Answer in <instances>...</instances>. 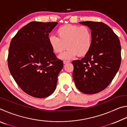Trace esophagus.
Masks as SVG:
<instances>
[{
	"label": "esophagus",
	"mask_w": 127,
	"mask_h": 127,
	"mask_svg": "<svg viewBox=\"0 0 127 127\" xmlns=\"http://www.w3.org/2000/svg\"><path fill=\"white\" fill-rule=\"evenodd\" d=\"M69 61H63V63L64 64H66V63H69Z\"/></svg>",
	"instance_id": "obj_1"
}]
</instances>
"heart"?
<instances>
[{"label":"heart","instance_id":"b5f03b06","mask_svg":"<svg viewBox=\"0 0 127 127\" xmlns=\"http://www.w3.org/2000/svg\"><path fill=\"white\" fill-rule=\"evenodd\" d=\"M57 35L49 37V45L54 53L60 54L62 59L68 60L76 57H84L89 52L92 44L91 30L86 26L65 25L57 30Z\"/></svg>","mask_w":127,"mask_h":127}]
</instances>
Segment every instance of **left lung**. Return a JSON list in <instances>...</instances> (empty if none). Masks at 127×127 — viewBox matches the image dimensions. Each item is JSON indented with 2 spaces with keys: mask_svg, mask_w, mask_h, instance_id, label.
I'll list each match as a JSON object with an SVG mask.
<instances>
[{
  "mask_svg": "<svg viewBox=\"0 0 127 127\" xmlns=\"http://www.w3.org/2000/svg\"><path fill=\"white\" fill-rule=\"evenodd\" d=\"M91 30V49L81 60L72 62L76 87L86 94L102 91L111 83L121 63V46L113 30L101 22L83 21Z\"/></svg>",
  "mask_w": 127,
  "mask_h": 127,
  "instance_id": "8db88e82",
  "label": "left lung"
}]
</instances>
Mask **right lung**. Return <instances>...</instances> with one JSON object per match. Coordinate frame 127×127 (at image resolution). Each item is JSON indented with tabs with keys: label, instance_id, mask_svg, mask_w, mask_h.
Here are the masks:
<instances>
[{
	"label": "right lung",
	"instance_id": "1",
	"mask_svg": "<svg viewBox=\"0 0 127 127\" xmlns=\"http://www.w3.org/2000/svg\"><path fill=\"white\" fill-rule=\"evenodd\" d=\"M58 22H31L16 33L10 43L8 65L22 91L37 98L50 96L57 86L63 61L49 45V34Z\"/></svg>",
	"mask_w": 127,
	"mask_h": 127
}]
</instances>
